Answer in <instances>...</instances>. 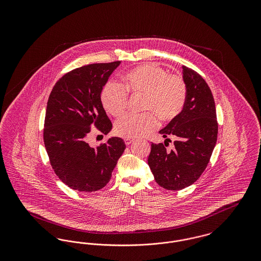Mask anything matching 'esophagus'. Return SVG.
<instances>
[{"instance_id": "obj_1", "label": "esophagus", "mask_w": 261, "mask_h": 261, "mask_svg": "<svg viewBox=\"0 0 261 261\" xmlns=\"http://www.w3.org/2000/svg\"><path fill=\"white\" fill-rule=\"evenodd\" d=\"M124 142L125 145H126V146H129L131 143H133V140H130V139H125Z\"/></svg>"}]
</instances>
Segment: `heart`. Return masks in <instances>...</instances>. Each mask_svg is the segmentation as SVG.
Returning <instances> with one entry per match:
<instances>
[{
	"label": "heart",
	"mask_w": 261,
	"mask_h": 261,
	"mask_svg": "<svg viewBox=\"0 0 261 261\" xmlns=\"http://www.w3.org/2000/svg\"><path fill=\"white\" fill-rule=\"evenodd\" d=\"M187 84L179 74H168L156 63H143L127 71L122 86L109 82L102 89L100 100L103 109L113 116L126 111L128 95L143 96L142 109L145 112L135 116L127 114L119 118L114 133L124 139L145 136L158 126V117L162 122L176 119L185 108Z\"/></svg>",
	"instance_id": "1"
}]
</instances>
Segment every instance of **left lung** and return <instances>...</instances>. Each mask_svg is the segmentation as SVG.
<instances>
[{
    "mask_svg": "<svg viewBox=\"0 0 261 261\" xmlns=\"http://www.w3.org/2000/svg\"><path fill=\"white\" fill-rule=\"evenodd\" d=\"M187 100L182 113L160 131L164 144H151L148 164L155 182L166 190L194 184L206 168L218 134L215 102L211 88L200 75L185 65ZM175 139L168 151L170 137Z\"/></svg>",
    "mask_w": 261,
    "mask_h": 261,
    "instance_id": "8db88e82",
    "label": "left lung"
}]
</instances>
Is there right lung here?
<instances>
[{"mask_svg":"<svg viewBox=\"0 0 261 261\" xmlns=\"http://www.w3.org/2000/svg\"><path fill=\"white\" fill-rule=\"evenodd\" d=\"M121 62L88 64L65 73L50 92L43 138L51 168L65 185L79 192L106 186L124 151V141L113 137L92 148V126L102 134L112 128L100 93Z\"/></svg>","mask_w":261,"mask_h":261,"instance_id":"obj_1","label":"right lung"}]
</instances>
